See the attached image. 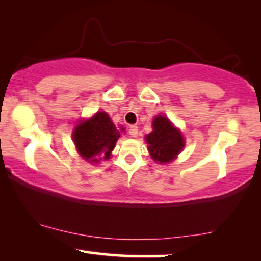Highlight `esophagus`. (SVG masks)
Wrapping results in <instances>:
<instances>
[{
  "instance_id": "1",
  "label": "esophagus",
  "mask_w": 261,
  "mask_h": 261,
  "mask_svg": "<svg viewBox=\"0 0 261 261\" xmlns=\"http://www.w3.org/2000/svg\"><path fill=\"white\" fill-rule=\"evenodd\" d=\"M138 134V127L136 125H131L130 127H128V135H130L131 137H136Z\"/></svg>"
}]
</instances>
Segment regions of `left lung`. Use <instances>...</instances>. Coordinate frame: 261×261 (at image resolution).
<instances>
[{"label":"left lung","mask_w":261,"mask_h":261,"mask_svg":"<svg viewBox=\"0 0 261 261\" xmlns=\"http://www.w3.org/2000/svg\"><path fill=\"white\" fill-rule=\"evenodd\" d=\"M152 128H154L152 133L145 137L151 158L160 163L174 160L184 148L181 134L165 116H158L155 118L152 121Z\"/></svg>","instance_id":"left-lung-1"}]
</instances>
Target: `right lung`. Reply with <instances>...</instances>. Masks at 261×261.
I'll return each mask as SVG.
<instances>
[{"label":"right lung","mask_w":261,"mask_h":261,"mask_svg":"<svg viewBox=\"0 0 261 261\" xmlns=\"http://www.w3.org/2000/svg\"><path fill=\"white\" fill-rule=\"evenodd\" d=\"M119 137L120 131L105 112H98L89 120L81 121L74 131L76 148L87 161L109 159ZM98 155L102 158H98Z\"/></svg>","instance_id":"add662e5"}]
</instances>
